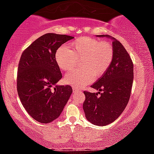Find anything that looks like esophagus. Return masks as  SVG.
I'll return each instance as SVG.
<instances>
[{
	"label": "esophagus",
	"mask_w": 154,
	"mask_h": 154,
	"mask_svg": "<svg viewBox=\"0 0 154 154\" xmlns=\"http://www.w3.org/2000/svg\"><path fill=\"white\" fill-rule=\"evenodd\" d=\"M78 89H77V88H75V87H73L72 88V91H73V92H78Z\"/></svg>",
	"instance_id": "esophagus-1"
}]
</instances>
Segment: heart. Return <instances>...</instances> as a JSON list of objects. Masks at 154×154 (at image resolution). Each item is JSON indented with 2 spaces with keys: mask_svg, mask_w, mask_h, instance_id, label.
<instances>
[{
  "mask_svg": "<svg viewBox=\"0 0 154 154\" xmlns=\"http://www.w3.org/2000/svg\"><path fill=\"white\" fill-rule=\"evenodd\" d=\"M69 49L60 48L57 51L56 61L61 69L69 71L82 60V69H76L65 76V82L82 88L103 76L110 67L113 59V49L108 42L90 36L77 38L69 44Z\"/></svg>",
  "mask_w": 154,
  "mask_h": 154,
  "instance_id": "obj_1",
  "label": "heart"
}]
</instances>
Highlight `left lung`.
<instances>
[{
	"label": "left lung",
	"instance_id": "left-lung-1",
	"mask_svg": "<svg viewBox=\"0 0 154 154\" xmlns=\"http://www.w3.org/2000/svg\"><path fill=\"white\" fill-rule=\"evenodd\" d=\"M97 36L112 40L113 59L107 72L91 86L99 92H84L83 110L89 122L105 126L117 119L128 103L133 80V64L119 41L110 35ZM98 94L101 95L98 96Z\"/></svg>",
	"mask_w": 154,
	"mask_h": 154
}]
</instances>
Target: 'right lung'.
Listing matches in <instances>:
<instances>
[{
  "mask_svg": "<svg viewBox=\"0 0 154 154\" xmlns=\"http://www.w3.org/2000/svg\"><path fill=\"white\" fill-rule=\"evenodd\" d=\"M73 36L53 33L35 40L22 53L18 67L17 91L27 112L42 123L56 120L72 93L69 85H57L62 79L57 50Z\"/></svg>",
  "mask_w": 154,
  "mask_h": 154,
  "instance_id": "add662e5",
  "label": "right lung"
}]
</instances>
